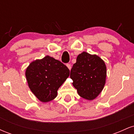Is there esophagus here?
<instances>
[{"instance_id":"obj_1","label":"esophagus","mask_w":134,"mask_h":134,"mask_svg":"<svg viewBox=\"0 0 134 134\" xmlns=\"http://www.w3.org/2000/svg\"><path fill=\"white\" fill-rule=\"evenodd\" d=\"M67 67H68V69H69V70H70V69H71V68H72V67H71V65H70V64H67Z\"/></svg>"}]
</instances>
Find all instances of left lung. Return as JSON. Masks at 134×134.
Here are the masks:
<instances>
[{
    "label": "left lung",
    "instance_id": "left-lung-1",
    "mask_svg": "<svg viewBox=\"0 0 134 134\" xmlns=\"http://www.w3.org/2000/svg\"><path fill=\"white\" fill-rule=\"evenodd\" d=\"M72 85L78 94L93 100L103 90L107 78L105 63L99 56L83 52L77 56L70 70Z\"/></svg>",
    "mask_w": 134,
    "mask_h": 134
}]
</instances>
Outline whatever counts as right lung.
I'll return each instance as SVG.
<instances>
[{
  "mask_svg": "<svg viewBox=\"0 0 134 134\" xmlns=\"http://www.w3.org/2000/svg\"><path fill=\"white\" fill-rule=\"evenodd\" d=\"M69 74L67 66L48 55L31 62L25 72L30 90L43 103L56 98L58 88Z\"/></svg>",
  "mask_w": 134,
  "mask_h": 134,
  "instance_id": "add662e5",
  "label": "right lung"
}]
</instances>
